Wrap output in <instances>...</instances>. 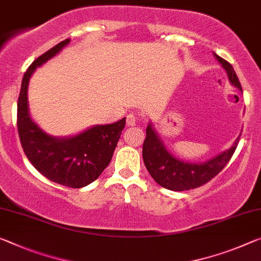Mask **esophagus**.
I'll list each match as a JSON object with an SVG mask.
<instances>
[{
    "mask_svg": "<svg viewBox=\"0 0 261 261\" xmlns=\"http://www.w3.org/2000/svg\"><path fill=\"white\" fill-rule=\"evenodd\" d=\"M128 126H135L136 123V117L134 114H128L127 115V120H126Z\"/></svg>",
    "mask_w": 261,
    "mask_h": 261,
    "instance_id": "esophagus-1",
    "label": "esophagus"
}]
</instances>
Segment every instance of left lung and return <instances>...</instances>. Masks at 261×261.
Listing matches in <instances>:
<instances>
[{
    "label": "left lung",
    "instance_id": "left-lung-1",
    "mask_svg": "<svg viewBox=\"0 0 261 261\" xmlns=\"http://www.w3.org/2000/svg\"><path fill=\"white\" fill-rule=\"evenodd\" d=\"M215 58L226 71L228 82L232 86L243 92L242 85L236 74L233 67L225 59L220 58L214 52ZM239 136L236 139L230 149L204 162H189L176 158L164 146L162 139L155 130L151 122L148 123L146 139L142 147V158L144 166L155 182L172 191H183L198 188L215 177L226 166L238 146Z\"/></svg>",
    "mask_w": 261,
    "mask_h": 261
}]
</instances>
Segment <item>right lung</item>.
<instances>
[{"label": "right lung", "instance_id": "right-lung-1", "mask_svg": "<svg viewBox=\"0 0 261 261\" xmlns=\"http://www.w3.org/2000/svg\"><path fill=\"white\" fill-rule=\"evenodd\" d=\"M65 39L34 61L23 75L17 102V129L22 148L31 164L42 175L69 188H83L95 181L110 164L126 125V118L110 125H95L82 133L57 138L44 132L30 117L28 87L31 75L56 55Z\"/></svg>", "mask_w": 261, "mask_h": 261}]
</instances>
